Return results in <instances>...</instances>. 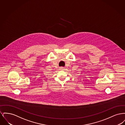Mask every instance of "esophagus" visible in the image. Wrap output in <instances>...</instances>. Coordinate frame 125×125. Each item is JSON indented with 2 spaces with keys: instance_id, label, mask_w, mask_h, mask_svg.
Here are the masks:
<instances>
[{
  "instance_id": "34e87169",
  "label": "esophagus",
  "mask_w": 125,
  "mask_h": 125,
  "mask_svg": "<svg viewBox=\"0 0 125 125\" xmlns=\"http://www.w3.org/2000/svg\"><path fill=\"white\" fill-rule=\"evenodd\" d=\"M62 68V69H63L64 68V67H61Z\"/></svg>"
}]
</instances>
